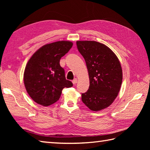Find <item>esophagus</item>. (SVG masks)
Returning a JSON list of instances; mask_svg holds the SVG:
<instances>
[{
	"mask_svg": "<svg viewBox=\"0 0 150 150\" xmlns=\"http://www.w3.org/2000/svg\"><path fill=\"white\" fill-rule=\"evenodd\" d=\"M72 82H73V84H77V79H73V80L72 81Z\"/></svg>",
	"mask_w": 150,
	"mask_h": 150,
	"instance_id": "obj_1",
	"label": "esophagus"
}]
</instances>
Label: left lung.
I'll list each match as a JSON object with an SVG mask.
<instances>
[{"label": "left lung", "instance_id": "1", "mask_svg": "<svg viewBox=\"0 0 150 150\" xmlns=\"http://www.w3.org/2000/svg\"><path fill=\"white\" fill-rule=\"evenodd\" d=\"M79 52L86 63L90 87L82 101L92 111L105 109L113 103L122 81L120 63L112 51L96 41H77Z\"/></svg>", "mask_w": 150, "mask_h": 150}]
</instances>
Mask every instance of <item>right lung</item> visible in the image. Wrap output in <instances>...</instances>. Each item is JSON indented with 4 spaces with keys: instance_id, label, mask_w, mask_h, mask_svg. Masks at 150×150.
Wrapping results in <instances>:
<instances>
[{
    "instance_id": "1",
    "label": "right lung",
    "mask_w": 150,
    "mask_h": 150,
    "mask_svg": "<svg viewBox=\"0 0 150 150\" xmlns=\"http://www.w3.org/2000/svg\"><path fill=\"white\" fill-rule=\"evenodd\" d=\"M69 41H57L42 46L28 62L24 73L25 88L37 104L50 106L59 99L64 88L73 86L66 80L60 59L71 48Z\"/></svg>"
}]
</instances>
